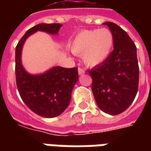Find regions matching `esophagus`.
<instances>
[{
	"instance_id": "1",
	"label": "esophagus",
	"mask_w": 151,
	"mask_h": 151,
	"mask_svg": "<svg viewBox=\"0 0 151 151\" xmlns=\"http://www.w3.org/2000/svg\"><path fill=\"white\" fill-rule=\"evenodd\" d=\"M78 73L80 76H82V75H84L85 74V70L84 69H82V68H81V67H79L78 68Z\"/></svg>"
}]
</instances>
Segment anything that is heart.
Instances as JSON below:
<instances>
[{"label":"heart","mask_w":151,"mask_h":151,"mask_svg":"<svg viewBox=\"0 0 151 151\" xmlns=\"http://www.w3.org/2000/svg\"><path fill=\"white\" fill-rule=\"evenodd\" d=\"M114 38L107 28L86 29L79 32L70 44L73 54L81 56L86 65L96 66L107 60L113 50Z\"/></svg>","instance_id":"b5f03b06"}]
</instances>
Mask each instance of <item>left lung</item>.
I'll use <instances>...</instances> for the list:
<instances>
[{"instance_id": "left-lung-1", "label": "left lung", "mask_w": 151, "mask_h": 151, "mask_svg": "<svg viewBox=\"0 0 151 151\" xmlns=\"http://www.w3.org/2000/svg\"><path fill=\"white\" fill-rule=\"evenodd\" d=\"M103 24L113 32V50L103 63L89 70L91 90L97 106L104 113L117 115L130 106L138 91L136 46L117 24L111 22Z\"/></svg>"}]
</instances>
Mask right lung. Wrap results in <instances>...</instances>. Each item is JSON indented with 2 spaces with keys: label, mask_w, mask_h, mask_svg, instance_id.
Wrapping results in <instances>:
<instances>
[{
  "label": "right lung",
  "mask_w": 151,
  "mask_h": 151,
  "mask_svg": "<svg viewBox=\"0 0 151 151\" xmlns=\"http://www.w3.org/2000/svg\"><path fill=\"white\" fill-rule=\"evenodd\" d=\"M62 24L41 23L28 29L16 47V81L21 98L33 113L45 118H55L68 107L73 87L78 81V70L55 66L41 75H30L23 69L21 54L27 38L37 31L58 33Z\"/></svg>",
  "instance_id": "1"
}]
</instances>
